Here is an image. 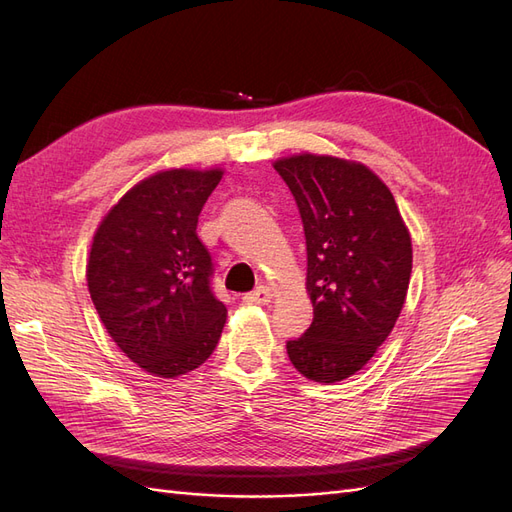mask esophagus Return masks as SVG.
Instances as JSON below:
<instances>
[{
    "label": "esophagus",
    "mask_w": 512,
    "mask_h": 512,
    "mask_svg": "<svg viewBox=\"0 0 512 512\" xmlns=\"http://www.w3.org/2000/svg\"><path fill=\"white\" fill-rule=\"evenodd\" d=\"M271 290L267 286H258L254 292H247L243 297V303L245 305H267L271 303Z\"/></svg>",
    "instance_id": "obj_1"
}]
</instances>
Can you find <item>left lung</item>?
Listing matches in <instances>:
<instances>
[{
    "instance_id": "obj_1",
    "label": "left lung",
    "mask_w": 512,
    "mask_h": 512,
    "mask_svg": "<svg viewBox=\"0 0 512 512\" xmlns=\"http://www.w3.org/2000/svg\"><path fill=\"white\" fill-rule=\"evenodd\" d=\"M301 213L309 329L286 344L297 371L339 382L363 369L406 303L412 239L384 181L361 162L318 153L275 160Z\"/></svg>"
}]
</instances>
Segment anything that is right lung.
<instances>
[{"instance_id": "obj_1", "label": "right lung", "mask_w": 512, "mask_h": 512, "mask_svg": "<svg viewBox=\"0 0 512 512\" xmlns=\"http://www.w3.org/2000/svg\"><path fill=\"white\" fill-rule=\"evenodd\" d=\"M222 168H168L138 181L102 218L87 286L119 350L151 376L177 378L218 346L226 305L211 292L198 215Z\"/></svg>"}]
</instances>
